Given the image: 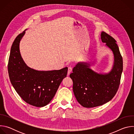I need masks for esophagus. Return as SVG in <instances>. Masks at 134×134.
Listing matches in <instances>:
<instances>
[{
	"instance_id": "1",
	"label": "esophagus",
	"mask_w": 134,
	"mask_h": 134,
	"mask_svg": "<svg viewBox=\"0 0 134 134\" xmlns=\"http://www.w3.org/2000/svg\"><path fill=\"white\" fill-rule=\"evenodd\" d=\"M72 71V67H69L68 68V75H69L70 73Z\"/></svg>"
}]
</instances>
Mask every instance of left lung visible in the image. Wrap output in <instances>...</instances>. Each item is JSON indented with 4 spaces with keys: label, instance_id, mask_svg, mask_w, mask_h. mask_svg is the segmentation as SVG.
Here are the masks:
<instances>
[{
    "label": "left lung",
    "instance_id": "obj_1",
    "mask_svg": "<svg viewBox=\"0 0 134 134\" xmlns=\"http://www.w3.org/2000/svg\"><path fill=\"white\" fill-rule=\"evenodd\" d=\"M101 38L114 54L111 71L107 74H98L90 68V64L79 63L69 76L73 82L76 99L85 108L96 107L110 101L116 95L120 83L123 61L116 41L104 32L101 33Z\"/></svg>",
    "mask_w": 134,
    "mask_h": 134
}]
</instances>
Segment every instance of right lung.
<instances>
[{"label":"right lung","instance_id":"1","mask_svg":"<svg viewBox=\"0 0 134 134\" xmlns=\"http://www.w3.org/2000/svg\"><path fill=\"white\" fill-rule=\"evenodd\" d=\"M25 31L16 37L10 49L8 71L16 92L26 103L37 107L47 105L53 99L68 68L51 71H38L29 67L20 52V42Z\"/></svg>","mask_w":134,"mask_h":134}]
</instances>
